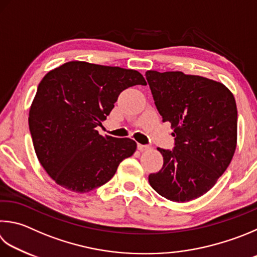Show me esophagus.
<instances>
[{
	"label": "esophagus",
	"mask_w": 257,
	"mask_h": 257,
	"mask_svg": "<svg viewBox=\"0 0 257 257\" xmlns=\"http://www.w3.org/2000/svg\"><path fill=\"white\" fill-rule=\"evenodd\" d=\"M137 148H138L139 151H141V152H145V151H148V149L151 148V147H149V146H146V145L138 144V145H137Z\"/></svg>",
	"instance_id": "34e87169"
}]
</instances>
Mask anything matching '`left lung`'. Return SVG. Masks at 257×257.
Masks as SVG:
<instances>
[{
    "mask_svg": "<svg viewBox=\"0 0 257 257\" xmlns=\"http://www.w3.org/2000/svg\"><path fill=\"white\" fill-rule=\"evenodd\" d=\"M146 80L163 122L174 129V148H157L164 164L148 181L171 201H191L216 184L234 156L235 97L221 83L182 72L148 71Z\"/></svg>",
    "mask_w": 257,
    "mask_h": 257,
    "instance_id": "left-lung-1",
    "label": "left lung"
}]
</instances>
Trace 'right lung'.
<instances>
[{
	"label": "right lung",
	"mask_w": 257,
	"mask_h": 257,
	"mask_svg": "<svg viewBox=\"0 0 257 257\" xmlns=\"http://www.w3.org/2000/svg\"><path fill=\"white\" fill-rule=\"evenodd\" d=\"M146 85L134 69L68 62L45 75L29 111L37 157L56 183L85 193L112 179L137 144L96 130L125 88Z\"/></svg>",
	"instance_id": "right-lung-1"
}]
</instances>
